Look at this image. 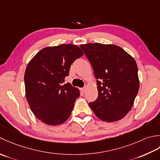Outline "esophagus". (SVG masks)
<instances>
[{
  "label": "esophagus",
  "instance_id": "obj_1",
  "mask_svg": "<svg viewBox=\"0 0 160 160\" xmlns=\"http://www.w3.org/2000/svg\"><path fill=\"white\" fill-rule=\"evenodd\" d=\"M86 86L81 88V91H82L83 92H85V91H86Z\"/></svg>",
  "mask_w": 160,
  "mask_h": 160
}]
</instances>
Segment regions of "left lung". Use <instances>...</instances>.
<instances>
[{
    "mask_svg": "<svg viewBox=\"0 0 160 160\" xmlns=\"http://www.w3.org/2000/svg\"><path fill=\"white\" fill-rule=\"evenodd\" d=\"M97 79L98 97L89 103L99 119L108 122L123 118L133 105L139 88L138 66L115 45H81Z\"/></svg>",
    "mask_w": 160,
    "mask_h": 160,
    "instance_id": "left-lung-1",
    "label": "left lung"
}]
</instances>
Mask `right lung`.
I'll use <instances>...</instances> for the list:
<instances>
[{
    "mask_svg": "<svg viewBox=\"0 0 160 160\" xmlns=\"http://www.w3.org/2000/svg\"><path fill=\"white\" fill-rule=\"evenodd\" d=\"M83 54L75 45L62 44L42 49L28 64L24 76L26 98L42 122L59 125L70 117L80 93L70 83H63L72 63Z\"/></svg>",
    "mask_w": 160,
    "mask_h": 160,
    "instance_id": "add662e5",
    "label": "right lung"
}]
</instances>
